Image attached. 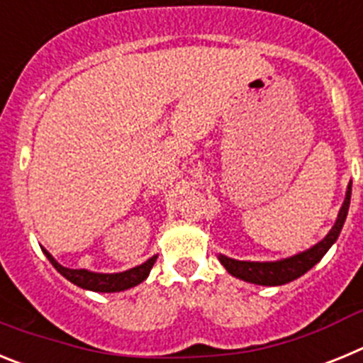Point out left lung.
I'll return each mask as SVG.
<instances>
[{
	"instance_id": "1",
	"label": "left lung",
	"mask_w": 363,
	"mask_h": 363,
	"mask_svg": "<svg viewBox=\"0 0 363 363\" xmlns=\"http://www.w3.org/2000/svg\"><path fill=\"white\" fill-rule=\"evenodd\" d=\"M351 187L352 184L349 182L347 191H345L344 203L340 207L335 225H333L331 230L325 234V238L320 240L316 245L309 247V249L298 252V255L289 256V258L277 259V262H247V259H234L225 255H218L220 264L223 265V267L227 269V272L233 274L234 278H240V280L249 281V284L274 287V285H284L296 280V278H300L301 274H306L309 269H313L314 265L318 264L320 259L325 256V252L331 249L333 243L338 240L340 230L344 227L345 218H347L349 213Z\"/></svg>"
}]
</instances>
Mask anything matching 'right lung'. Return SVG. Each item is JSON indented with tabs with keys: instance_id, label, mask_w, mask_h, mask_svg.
I'll list each match as a JSON object with an SVG mask.
<instances>
[{
	"instance_id": "right-lung-1",
	"label": "right lung",
	"mask_w": 363,
	"mask_h": 363,
	"mask_svg": "<svg viewBox=\"0 0 363 363\" xmlns=\"http://www.w3.org/2000/svg\"><path fill=\"white\" fill-rule=\"evenodd\" d=\"M43 252L45 256L49 258L50 264L54 265V269H56L62 277H65L67 280L72 281V284L78 285V287H82V289L94 291V293H120V291H127L130 289V287H136L138 284H142L143 280H147L154 262L158 258V255L150 256V258L147 259V262H143L142 265H136V267L123 272H94L89 271V269L63 267L62 264H57L56 258H54L47 249H43Z\"/></svg>"
}]
</instances>
